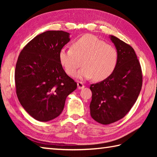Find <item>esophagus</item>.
Here are the masks:
<instances>
[{"instance_id": "34e87169", "label": "esophagus", "mask_w": 157, "mask_h": 157, "mask_svg": "<svg viewBox=\"0 0 157 157\" xmlns=\"http://www.w3.org/2000/svg\"><path fill=\"white\" fill-rule=\"evenodd\" d=\"M77 84H78V88L79 89V90L83 89L85 87V86L84 85V83L82 82H78Z\"/></svg>"}]
</instances>
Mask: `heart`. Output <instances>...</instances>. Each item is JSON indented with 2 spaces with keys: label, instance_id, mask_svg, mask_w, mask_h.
Wrapping results in <instances>:
<instances>
[{
  "label": "heart",
  "instance_id": "1",
  "mask_svg": "<svg viewBox=\"0 0 157 157\" xmlns=\"http://www.w3.org/2000/svg\"><path fill=\"white\" fill-rule=\"evenodd\" d=\"M59 61L70 76L77 74L79 79H91L96 82L105 80L114 71L117 63L116 48L91 34L82 36L72 44L71 48H63L59 53Z\"/></svg>",
  "mask_w": 157,
  "mask_h": 157
}]
</instances>
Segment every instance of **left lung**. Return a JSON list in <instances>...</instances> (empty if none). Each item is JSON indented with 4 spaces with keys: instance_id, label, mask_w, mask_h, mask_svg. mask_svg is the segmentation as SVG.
<instances>
[{
    "instance_id": "left-lung-1",
    "label": "left lung",
    "mask_w": 157,
    "mask_h": 157,
    "mask_svg": "<svg viewBox=\"0 0 157 157\" xmlns=\"http://www.w3.org/2000/svg\"><path fill=\"white\" fill-rule=\"evenodd\" d=\"M117 51V63L108 78L91 84L90 115L96 121L108 125L126 115L137 100L142 86V69L131 46L111 36Z\"/></svg>"
}]
</instances>
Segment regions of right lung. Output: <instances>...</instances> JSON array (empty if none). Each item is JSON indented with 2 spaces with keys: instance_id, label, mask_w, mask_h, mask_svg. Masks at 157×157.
<instances>
[{
  "instance_id": "right-lung-1",
  "label": "right lung",
  "mask_w": 157,
  "mask_h": 157,
  "mask_svg": "<svg viewBox=\"0 0 157 157\" xmlns=\"http://www.w3.org/2000/svg\"><path fill=\"white\" fill-rule=\"evenodd\" d=\"M70 40L62 30L46 31L23 48L16 63L15 82L20 104L33 118L48 121L61 114L77 83L66 74L59 59Z\"/></svg>"
}]
</instances>
